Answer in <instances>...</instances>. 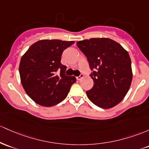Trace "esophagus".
I'll return each mask as SVG.
<instances>
[{
	"mask_svg": "<svg viewBox=\"0 0 149 149\" xmlns=\"http://www.w3.org/2000/svg\"><path fill=\"white\" fill-rule=\"evenodd\" d=\"M84 77V74H80L79 77H77V80H80L81 79H82V78Z\"/></svg>",
	"mask_w": 149,
	"mask_h": 149,
	"instance_id": "obj_1",
	"label": "esophagus"
}]
</instances>
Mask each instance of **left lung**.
Masks as SVG:
<instances>
[{
    "label": "left lung",
    "mask_w": 149,
    "mask_h": 149,
    "mask_svg": "<svg viewBox=\"0 0 149 149\" xmlns=\"http://www.w3.org/2000/svg\"><path fill=\"white\" fill-rule=\"evenodd\" d=\"M77 45L87 58L93 86L86 91L93 104L108 109L120 103L127 93L132 81L131 59L120 43L108 38H91Z\"/></svg>",
    "instance_id": "left-lung-1"
}]
</instances>
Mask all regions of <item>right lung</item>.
Wrapping results in <instances>:
<instances>
[{"mask_svg": "<svg viewBox=\"0 0 149 149\" xmlns=\"http://www.w3.org/2000/svg\"><path fill=\"white\" fill-rule=\"evenodd\" d=\"M74 43L73 41L40 40L22 57L19 67L22 85L35 103L53 106L68 96L76 78L65 74L66 66L61 64V56Z\"/></svg>", "mask_w": 149, "mask_h": 149, "instance_id": "obj_1", "label": "right lung"}]
</instances>
